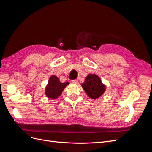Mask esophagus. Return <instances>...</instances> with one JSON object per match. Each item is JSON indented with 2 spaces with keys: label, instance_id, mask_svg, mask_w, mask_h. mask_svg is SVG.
<instances>
[{
  "label": "esophagus",
  "instance_id": "1",
  "mask_svg": "<svg viewBox=\"0 0 152 152\" xmlns=\"http://www.w3.org/2000/svg\"><path fill=\"white\" fill-rule=\"evenodd\" d=\"M72 83H73V84H78V80H77V79L73 80H72Z\"/></svg>",
  "mask_w": 152,
  "mask_h": 152
}]
</instances>
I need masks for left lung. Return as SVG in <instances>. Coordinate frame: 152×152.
Returning <instances> with one entry per match:
<instances>
[{
  "label": "left lung",
  "instance_id": "obj_1",
  "mask_svg": "<svg viewBox=\"0 0 152 152\" xmlns=\"http://www.w3.org/2000/svg\"><path fill=\"white\" fill-rule=\"evenodd\" d=\"M87 96L92 99L99 98L102 96L106 89L105 86L102 84L100 78L95 74H89L86 80L82 84Z\"/></svg>",
  "mask_w": 152,
  "mask_h": 152
}]
</instances>
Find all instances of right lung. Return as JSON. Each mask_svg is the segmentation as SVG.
Masks as SVG:
<instances>
[{
	"label": "right lung",
	"instance_id": "add662e5",
	"mask_svg": "<svg viewBox=\"0 0 152 152\" xmlns=\"http://www.w3.org/2000/svg\"><path fill=\"white\" fill-rule=\"evenodd\" d=\"M68 84H69L68 82L62 83L56 76H50L48 84L45 87V95L47 97L53 99H56L61 94L63 91Z\"/></svg>",
	"mask_w": 152,
	"mask_h": 152
}]
</instances>
